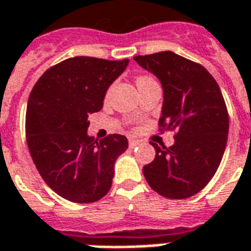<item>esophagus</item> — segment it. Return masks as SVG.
<instances>
[{
	"label": "esophagus",
	"instance_id": "obj_1",
	"mask_svg": "<svg viewBox=\"0 0 251 251\" xmlns=\"http://www.w3.org/2000/svg\"><path fill=\"white\" fill-rule=\"evenodd\" d=\"M139 145H141V142L138 141V139H133V138H131V139H129V146L131 147V149H134V147H137V146H139Z\"/></svg>",
	"mask_w": 251,
	"mask_h": 251
}]
</instances>
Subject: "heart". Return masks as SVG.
I'll use <instances>...</instances> for the list:
<instances>
[{
  "label": "heart",
  "mask_w": 251,
  "mask_h": 251,
  "mask_svg": "<svg viewBox=\"0 0 251 251\" xmlns=\"http://www.w3.org/2000/svg\"><path fill=\"white\" fill-rule=\"evenodd\" d=\"M147 79H151V78H149V76H139V78L137 79V84L142 83V82H145V80Z\"/></svg>",
  "instance_id": "obj_1"
}]
</instances>
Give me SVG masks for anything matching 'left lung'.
<instances>
[{"label":"left lung","mask_w":251,"mask_h":251,"mask_svg":"<svg viewBox=\"0 0 251 251\" xmlns=\"http://www.w3.org/2000/svg\"><path fill=\"white\" fill-rule=\"evenodd\" d=\"M134 60L160 80L159 124L176 130L169 149L151 143L156 156L143 167V175L165 198L193 197L214 177L226 151L229 118L222 91L202 65L169 50Z\"/></svg>","instance_id":"obj_1"}]
</instances>
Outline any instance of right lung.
Returning a JSON list of instances; mask_svg holds the SVG:
<instances>
[{"label":"right lung","instance_id":"right-lung-1","mask_svg":"<svg viewBox=\"0 0 251 251\" xmlns=\"http://www.w3.org/2000/svg\"><path fill=\"white\" fill-rule=\"evenodd\" d=\"M129 60L73 57L52 66L33 86L27 102L25 137L37 171L54 193L75 203H92L109 191L114 163L127 138L90 137L88 116L102 108L109 86Z\"/></svg>","mask_w":251,"mask_h":251}]
</instances>
